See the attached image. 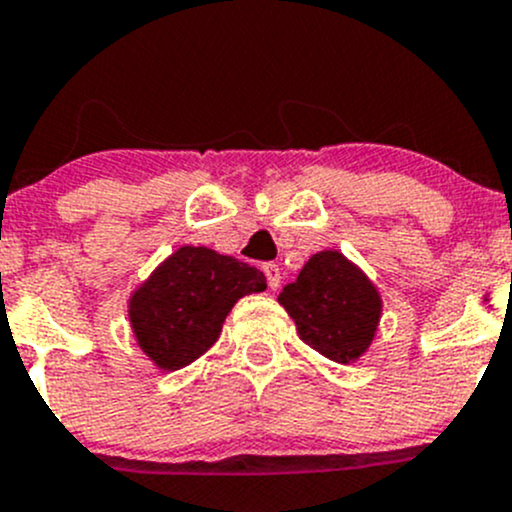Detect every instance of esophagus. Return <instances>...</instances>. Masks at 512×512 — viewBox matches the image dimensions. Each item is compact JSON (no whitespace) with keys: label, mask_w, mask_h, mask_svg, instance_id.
<instances>
[{"label":"esophagus","mask_w":512,"mask_h":512,"mask_svg":"<svg viewBox=\"0 0 512 512\" xmlns=\"http://www.w3.org/2000/svg\"><path fill=\"white\" fill-rule=\"evenodd\" d=\"M263 273H266L268 288H271V291H276V288L281 286V278H283L278 263H266V266H263Z\"/></svg>","instance_id":"1"}]
</instances>
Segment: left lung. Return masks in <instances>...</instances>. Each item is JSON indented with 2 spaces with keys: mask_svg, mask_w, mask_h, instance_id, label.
<instances>
[{
  "mask_svg": "<svg viewBox=\"0 0 512 512\" xmlns=\"http://www.w3.org/2000/svg\"><path fill=\"white\" fill-rule=\"evenodd\" d=\"M298 337L328 360L350 365L374 342L382 320V293L342 251L313 254L298 278L278 293Z\"/></svg>",
  "mask_w": 512,
  "mask_h": 512,
  "instance_id": "obj_1",
  "label": "left lung"
}]
</instances>
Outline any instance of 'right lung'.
<instances>
[{"mask_svg":"<svg viewBox=\"0 0 512 512\" xmlns=\"http://www.w3.org/2000/svg\"><path fill=\"white\" fill-rule=\"evenodd\" d=\"M261 291L266 276L249 263L179 246L130 293V330L155 370L177 372L212 350L236 300Z\"/></svg>","mask_w":512,"mask_h":512,"instance_id":"add662e5","label":"right lung"}]
</instances>
